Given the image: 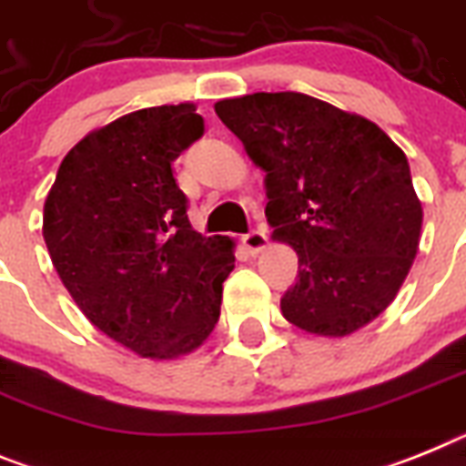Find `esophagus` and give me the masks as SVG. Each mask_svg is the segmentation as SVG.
Segmentation results:
<instances>
[{
  "label": "esophagus",
  "mask_w": 466,
  "mask_h": 466,
  "mask_svg": "<svg viewBox=\"0 0 466 466\" xmlns=\"http://www.w3.org/2000/svg\"><path fill=\"white\" fill-rule=\"evenodd\" d=\"M242 245H245V248H248L252 254H259L261 249L268 245V236H266V230L254 228V230H249L248 236H242Z\"/></svg>",
  "instance_id": "obj_1"
}]
</instances>
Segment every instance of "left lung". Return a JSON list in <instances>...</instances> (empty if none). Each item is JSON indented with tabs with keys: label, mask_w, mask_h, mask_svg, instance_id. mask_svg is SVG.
<instances>
[{
	"label": "left lung",
	"mask_w": 466,
	"mask_h": 466,
	"mask_svg": "<svg viewBox=\"0 0 466 466\" xmlns=\"http://www.w3.org/2000/svg\"><path fill=\"white\" fill-rule=\"evenodd\" d=\"M214 110L266 172L273 240L299 257L282 316L320 337L375 320L420 248L422 202L403 150L375 122L297 91L224 98Z\"/></svg>",
	"instance_id": "obj_1"
}]
</instances>
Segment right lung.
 I'll return each instance as SVG.
<instances>
[{
  "label": "right lung",
  "instance_id": "1",
  "mask_svg": "<svg viewBox=\"0 0 466 466\" xmlns=\"http://www.w3.org/2000/svg\"><path fill=\"white\" fill-rule=\"evenodd\" d=\"M202 134L193 103L125 115L63 157L44 202V242L79 311L153 360L209 337L236 266L230 238L193 230L172 172Z\"/></svg>",
  "mask_w": 466,
  "mask_h": 466
}]
</instances>
